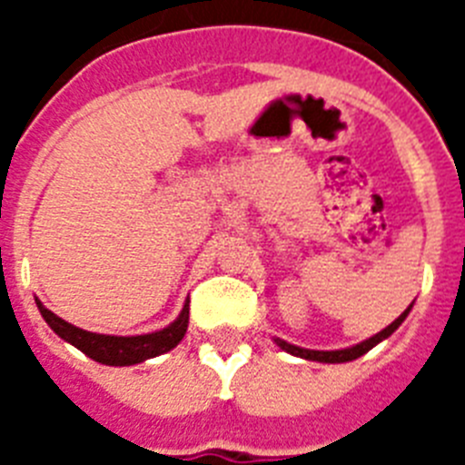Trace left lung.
Here are the masks:
<instances>
[{
  "mask_svg": "<svg viewBox=\"0 0 465 465\" xmlns=\"http://www.w3.org/2000/svg\"><path fill=\"white\" fill-rule=\"evenodd\" d=\"M410 310H412V305L402 312L396 322L389 323L384 331H380L377 335H372V338L363 340V342L354 344V347H347V349H331V351H322V349L298 347V344H291V342H286V340H282V338H272V340H274V344H277L279 349H283V351H286V354H291V356H298V359L316 361V363H347V361H354V359H359V356L368 354L372 347H377V344L384 342V340L389 338L391 332H396L398 326H401V323L408 319Z\"/></svg>",
  "mask_w": 465,
  "mask_h": 465,
  "instance_id": "8db88e82",
  "label": "left lung"
}]
</instances>
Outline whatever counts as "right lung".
Listing matches in <instances>:
<instances>
[{"label": "right lung", "mask_w": 465, "mask_h": 465, "mask_svg": "<svg viewBox=\"0 0 465 465\" xmlns=\"http://www.w3.org/2000/svg\"><path fill=\"white\" fill-rule=\"evenodd\" d=\"M188 302H183V310L179 312L174 322L170 326L160 328L153 332H143V335H104V332H90L84 328H76L74 323L64 322L51 310L44 307L39 298H36V307H39L44 322L53 328L57 338H63L64 342L74 344V347L90 356L93 361L102 365H137L143 363L146 359H155V356L165 354L170 349L182 342L183 335L188 331Z\"/></svg>", "instance_id": "add662e5"}]
</instances>
